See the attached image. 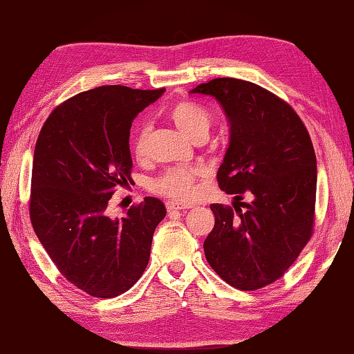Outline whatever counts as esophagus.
Returning <instances> with one entry per match:
<instances>
[{"label": "esophagus", "instance_id": "34e87169", "mask_svg": "<svg viewBox=\"0 0 354 354\" xmlns=\"http://www.w3.org/2000/svg\"><path fill=\"white\" fill-rule=\"evenodd\" d=\"M167 211L173 212V211H185V209H190V205H183V203H176V201H167L165 203Z\"/></svg>", "mask_w": 354, "mask_h": 354}]
</instances>
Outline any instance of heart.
Segmentation results:
<instances>
[{"mask_svg": "<svg viewBox=\"0 0 354 354\" xmlns=\"http://www.w3.org/2000/svg\"><path fill=\"white\" fill-rule=\"evenodd\" d=\"M173 122L176 127L195 139L200 134H207L211 127L209 112L195 103H179L171 112ZM149 134L148 124H140L133 137V151L137 158H142L147 151V140ZM206 175V169L201 165H178L167 169L162 175L153 181L156 194L169 196L176 201H187L195 194V183L200 176Z\"/></svg>", "mask_w": 354, "mask_h": 354, "instance_id": "heart-1", "label": "heart"}]
</instances>
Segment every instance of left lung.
I'll return each mask as SVG.
<instances>
[{"label": "left lung", "mask_w": 354, "mask_h": 354, "mask_svg": "<svg viewBox=\"0 0 354 354\" xmlns=\"http://www.w3.org/2000/svg\"><path fill=\"white\" fill-rule=\"evenodd\" d=\"M190 93L211 95L231 123L220 189L237 200L253 195L241 207L211 205L215 225L203 245L206 259L230 286L257 290L284 277L313 237V140L292 106L254 82L217 77Z\"/></svg>", "instance_id": "1"}]
</instances>
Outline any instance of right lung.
I'll use <instances>...</instances> for the list:
<instances>
[{
    "label": "right lung",
    "mask_w": 354,
    "mask_h": 354,
    "mask_svg": "<svg viewBox=\"0 0 354 354\" xmlns=\"http://www.w3.org/2000/svg\"><path fill=\"white\" fill-rule=\"evenodd\" d=\"M165 88L101 86L59 104L34 149L29 217L62 277L97 298L129 290L145 272L164 203L147 196L122 218L107 206L131 183L129 129Z\"/></svg>",
    "instance_id": "obj_1"
}]
</instances>
